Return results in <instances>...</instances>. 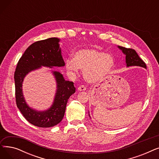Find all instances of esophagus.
<instances>
[{
	"label": "esophagus",
	"mask_w": 159,
	"mask_h": 159,
	"mask_svg": "<svg viewBox=\"0 0 159 159\" xmlns=\"http://www.w3.org/2000/svg\"><path fill=\"white\" fill-rule=\"evenodd\" d=\"M86 88L85 86L81 85V86H79V88H78L77 89H78L79 91H84V90H86Z\"/></svg>",
	"instance_id": "34e87169"
}]
</instances>
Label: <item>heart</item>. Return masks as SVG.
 <instances>
[{"label": "heart", "mask_w": 159, "mask_h": 159, "mask_svg": "<svg viewBox=\"0 0 159 159\" xmlns=\"http://www.w3.org/2000/svg\"><path fill=\"white\" fill-rule=\"evenodd\" d=\"M68 71L77 73L78 69L84 71V77L89 82L102 79L109 74L114 66L112 57L95 49H81L75 53L73 59L66 60Z\"/></svg>", "instance_id": "heart-1"}]
</instances>
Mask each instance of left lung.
I'll use <instances>...</instances> for the list:
<instances>
[{"label": "left lung", "mask_w": 159, "mask_h": 159, "mask_svg": "<svg viewBox=\"0 0 159 159\" xmlns=\"http://www.w3.org/2000/svg\"><path fill=\"white\" fill-rule=\"evenodd\" d=\"M119 48L122 50V52L126 55V62L127 66H137L143 67L146 68V63L139 57L135 49L131 48H127L122 46H119Z\"/></svg>", "instance_id": "1"}]
</instances>
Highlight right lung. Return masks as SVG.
Wrapping results in <instances>:
<instances>
[{"instance_id":"add662e5","label":"right lung","mask_w":159,"mask_h":159,"mask_svg":"<svg viewBox=\"0 0 159 159\" xmlns=\"http://www.w3.org/2000/svg\"><path fill=\"white\" fill-rule=\"evenodd\" d=\"M58 42L59 39L54 37L39 40L31 44L19 59L14 74L16 106L25 119L40 128L52 127L61 122L64 116L68 100L75 92L73 82L65 80L62 74L54 71L57 90L53 104L48 110L38 112L31 109L23 97L22 84L26 74L41 66L52 68L65 65Z\"/></svg>"}]
</instances>
